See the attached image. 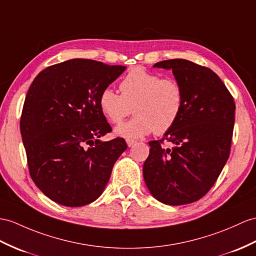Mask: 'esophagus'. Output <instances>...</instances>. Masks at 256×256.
<instances>
[{
	"label": "esophagus",
	"mask_w": 256,
	"mask_h": 256,
	"mask_svg": "<svg viewBox=\"0 0 256 256\" xmlns=\"http://www.w3.org/2000/svg\"><path fill=\"white\" fill-rule=\"evenodd\" d=\"M126 142H127V146H128L129 148H130V146H132L134 144V143H136V141H134V140H130V139H128Z\"/></svg>",
	"instance_id": "34e87169"
}]
</instances>
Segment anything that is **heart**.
Here are the masks:
<instances>
[{
	"label": "heart",
	"mask_w": 256,
	"mask_h": 256,
	"mask_svg": "<svg viewBox=\"0 0 256 256\" xmlns=\"http://www.w3.org/2000/svg\"><path fill=\"white\" fill-rule=\"evenodd\" d=\"M122 94L106 88L100 94L102 113L113 124H120L132 113L136 116L115 129L126 139H138L155 132L164 134L175 126L184 108V91L176 80L134 67L120 84Z\"/></svg>",
	"instance_id": "obj_1"
}]
</instances>
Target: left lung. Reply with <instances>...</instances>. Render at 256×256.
<instances>
[{
	"mask_svg": "<svg viewBox=\"0 0 256 256\" xmlns=\"http://www.w3.org/2000/svg\"><path fill=\"white\" fill-rule=\"evenodd\" d=\"M153 67L172 70L184 91L179 120L163 138L148 142L143 178L151 194L167 205L200 200L210 191L229 158L234 124V98L208 67L182 58ZM172 142L174 148L161 146Z\"/></svg>",
	"mask_w": 256,
	"mask_h": 256,
	"instance_id": "obj_1",
	"label": "left lung"
}]
</instances>
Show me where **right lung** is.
<instances>
[{
	"mask_svg": "<svg viewBox=\"0 0 256 256\" xmlns=\"http://www.w3.org/2000/svg\"><path fill=\"white\" fill-rule=\"evenodd\" d=\"M124 70L74 58L46 68L31 84L20 132L30 176L52 201L77 208L102 194L127 144L98 139L112 132L98 98Z\"/></svg>",
	"mask_w": 256,
	"mask_h": 256,
	"instance_id": "right-lung-1",
	"label": "right lung"
}]
</instances>
